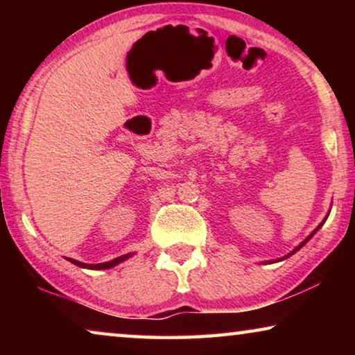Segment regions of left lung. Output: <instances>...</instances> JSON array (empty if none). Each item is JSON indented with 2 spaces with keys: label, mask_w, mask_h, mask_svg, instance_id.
<instances>
[{
  "label": "left lung",
  "mask_w": 355,
  "mask_h": 355,
  "mask_svg": "<svg viewBox=\"0 0 355 355\" xmlns=\"http://www.w3.org/2000/svg\"><path fill=\"white\" fill-rule=\"evenodd\" d=\"M327 218H329V214L326 216V219H327ZM326 219H324V220L321 222V224H320V225H318V227L315 228V230H313V232H311V233H310V235H309L307 238H305V239H304V241H302V243H300V244L297 245V248H296V249H294V250H291V252H290V254H288V255H285V257H282V258H277V260H269V261H263V264H268V263H277V261H282V260H285V258H288V257H291L293 254H296V252H297V250H299L300 248H302V245H305V244H307V241H309V239H311V238H313V235H315V233H316L318 230H320V228H321V225L324 224V222H326Z\"/></svg>",
  "instance_id": "left-lung-1"
}]
</instances>
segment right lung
<instances>
[{
    "mask_svg": "<svg viewBox=\"0 0 355 355\" xmlns=\"http://www.w3.org/2000/svg\"><path fill=\"white\" fill-rule=\"evenodd\" d=\"M131 255H135V252H131V254L120 255V257H117V258H114V260H111V261L98 263V264H87V263H81V261L73 260V258H69V257L65 258V260H69L70 263H73V264H76V266H80V268H87V269H110V268H114V266H116V264L125 261V260H127V258H130Z\"/></svg>",
    "mask_w": 355,
    "mask_h": 355,
    "instance_id": "1",
    "label": "right lung"
}]
</instances>
